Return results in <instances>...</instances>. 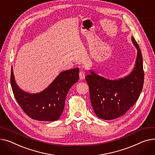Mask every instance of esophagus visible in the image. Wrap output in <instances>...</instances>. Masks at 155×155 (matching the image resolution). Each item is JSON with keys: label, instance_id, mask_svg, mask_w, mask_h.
<instances>
[{"label": "esophagus", "instance_id": "34e87169", "mask_svg": "<svg viewBox=\"0 0 155 155\" xmlns=\"http://www.w3.org/2000/svg\"><path fill=\"white\" fill-rule=\"evenodd\" d=\"M79 75H80V80H83L85 78V71L83 70H80L79 72Z\"/></svg>", "mask_w": 155, "mask_h": 155}]
</instances>
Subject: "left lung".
<instances>
[{
    "mask_svg": "<svg viewBox=\"0 0 155 155\" xmlns=\"http://www.w3.org/2000/svg\"><path fill=\"white\" fill-rule=\"evenodd\" d=\"M131 40L138 53L135 67L130 75L110 80L90 71L91 74L85 77L93 109L100 118L110 120L123 115L140 97L144 82L143 58L137 41L133 37Z\"/></svg>",
    "mask_w": 155,
    "mask_h": 155,
    "instance_id": "8db88e82",
    "label": "left lung"
}]
</instances>
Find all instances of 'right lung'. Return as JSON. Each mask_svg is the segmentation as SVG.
Masks as SVG:
<instances>
[{"label": "right lung", "mask_w": 155, "mask_h": 155, "mask_svg": "<svg viewBox=\"0 0 155 155\" xmlns=\"http://www.w3.org/2000/svg\"><path fill=\"white\" fill-rule=\"evenodd\" d=\"M78 68L61 72L44 91L30 94L16 84L12 67L10 84L15 98L30 118L38 121H52L58 120L63 113L66 96L71 87L78 81Z\"/></svg>", "instance_id": "1"}]
</instances>
